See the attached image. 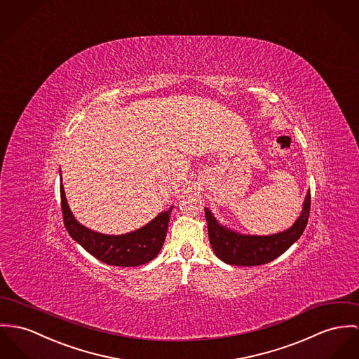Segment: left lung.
<instances>
[{"label":"left lung","mask_w":359,"mask_h":359,"mask_svg":"<svg viewBox=\"0 0 359 359\" xmlns=\"http://www.w3.org/2000/svg\"><path fill=\"white\" fill-rule=\"evenodd\" d=\"M310 215V194L306 195L304 210L295 224L276 235L251 236L239 235L220 225L209 209L205 208V217L208 221L209 241L216 255L229 265L255 266L264 265L281 255L291 248L304 233Z\"/></svg>","instance_id":"1"}]
</instances>
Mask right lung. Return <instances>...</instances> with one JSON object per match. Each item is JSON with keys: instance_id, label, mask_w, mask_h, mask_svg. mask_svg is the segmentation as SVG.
<instances>
[{"instance_id": "add662e5", "label": "right lung", "mask_w": 359, "mask_h": 359, "mask_svg": "<svg viewBox=\"0 0 359 359\" xmlns=\"http://www.w3.org/2000/svg\"><path fill=\"white\" fill-rule=\"evenodd\" d=\"M61 210L68 233L86 251L97 259L113 266H138L157 257L165 241L170 206L154 220L138 231L126 235H104L81 225L72 216L65 199L62 184H60Z\"/></svg>"}]
</instances>
